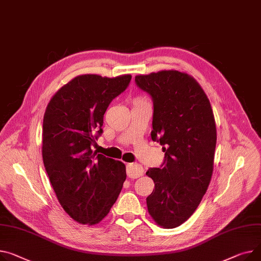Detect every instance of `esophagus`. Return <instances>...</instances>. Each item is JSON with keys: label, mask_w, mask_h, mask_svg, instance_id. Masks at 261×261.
Masks as SVG:
<instances>
[{"label": "esophagus", "mask_w": 261, "mask_h": 261, "mask_svg": "<svg viewBox=\"0 0 261 261\" xmlns=\"http://www.w3.org/2000/svg\"><path fill=\"white\" fill-rule=\"evenodd\" d=\"M144 169L138 164H128L127 165V174L130 178H137L143 175Z\"/></svg>", "instance_id": "esophagus-1"}]
</instances>
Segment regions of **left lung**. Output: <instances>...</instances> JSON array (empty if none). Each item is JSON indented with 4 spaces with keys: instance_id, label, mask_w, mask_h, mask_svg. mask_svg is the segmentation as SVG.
<instances>
[{
    "instance_id": "1",
    "label": "left lung",
    "mask_w": 261,
    "mask_h": 261,
    "mask_svg": "<svg viewBox=\"0 0 261 261\" xmlns=\"http://www.w3.org/2000/svg\"><path fill=\"white\" fill-rule=\"evenodd\" d=\"M135 83L153 99L151 137L165 152L164 165L146 173L155 185L148 212L160 227L173 229L195 212L210 185L217 138L213 110L188 73L162 70L136 75Z\"/></svg>"
}]
</instances>
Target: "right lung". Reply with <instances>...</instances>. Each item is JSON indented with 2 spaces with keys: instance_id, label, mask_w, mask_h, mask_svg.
Masks as SVG:
<instances>
[{
  "instance_id": "obj_1",
  "label": "right lung",
  "mask_w": 261,
  "mask_h": 261,
  "mask_svg": "<svg viewBox=\"0 0 261 261\" xmlns=\"http://www.w3.org/2000/svg\"><path fill=\"white\" fill-rule=\"evenodd\" d=\"M131 77L77 75L47 105L43 163L62 207L82 224H96L105 218L126 180L125 164L95 149L103 114L112 99L126 90Z\"/></svg>"
}]
</instances>
